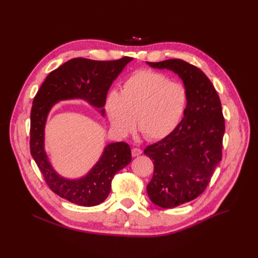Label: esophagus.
Returning a JSON list of instances; mask_svg holds the SVG:
<instances>
[{
    "label": "esophagus",
    "mask_w": 258,
    "mask_h": 258,
    "mask_svg": "<svg viewBox=\"0 0 258 258\" xmlns=\"http://www.w3.org/2000/svg\"><path fill=\"white\" fill-rule=\"evenodd\" d=\"M141 154H142V150H141L140 148H133V149H132V155H133L134 157L139 156V155H141Z\"/></svg>",
    "instance_id": "1"
}]
</instances>
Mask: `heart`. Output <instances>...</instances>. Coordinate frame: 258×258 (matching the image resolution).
<instances>
[{
	"label": "heart",
	"mask_w": 258,
	"mask_h": 258,
	"mask_svg": "<svg viewBox=\"0 0 258 258\" xmlns=\"http://www.w3.org/2000/svg\"><path fill=\"white\" fill-rule=\"evenodd\" d=\"M187 103L186 89L168 82L159 73L141 70L122 85L120 94L110 91L105 98V110L112 127L120 135L139 132L151 141L170 135L178 124Z\"/></svg>",
	"instance_id": "obj_1"
}]
</instances>
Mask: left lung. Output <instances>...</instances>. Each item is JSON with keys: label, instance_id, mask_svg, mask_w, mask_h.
<instances>
[{"label": "left lung", "instance_id": "obj_1", "mask_svg": "<svg viewBox=\"0 0 258 258\" xmlns=\"http://www.w3.org/2000/svg\"><path fill=\"white\" fill-rule=\"evenodd\" d=\"M147 64L176 73L187 93L178 125L144 150L154 164L147 193L155 205L172 208L194 200L207 187L222 160L225 119L213 85L198 67L180 59Z\"/></svg>", "mask_w": 258, "mask_h": 258}]
</instances>
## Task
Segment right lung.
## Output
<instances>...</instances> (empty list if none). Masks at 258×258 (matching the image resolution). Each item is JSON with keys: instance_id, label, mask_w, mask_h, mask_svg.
Listing matches in <instances>:
<instances>
[{"instance_id": "right-lung-1", "label": "right lung", "mask_w": 258, "mask_h": 258, "mask_svg": "<svg viewBox=\"0 0 258 258\" xmlns=\"http://www.w3.org/2000/svg\"><path fill=\"white\" fill-rule=\"evenodd\" d=\"M132 60L131 57L113 61L73 58L49 73L33 99L30 112L31 156L49 188L71 203L87 207L102 203L111 190L114 174L131 163V148L124 142L110 143L86 175L66 178L54 169L45 150L48 115L58 102L81 99L104 116L107 92Z\"/></svg>"}]
</instances>
